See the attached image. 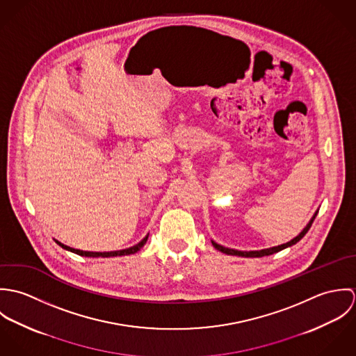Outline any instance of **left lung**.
Wrapping results in <instances>:
<instances>
[{
  "mask_svg": "<svg viewBox=\"0 0 356 356\" xmlns=\"http://www.w3.org/2000/svg\"><path fill=\"white\" fill-rule=\"evenodd\" d=\"M316 213H318V212L314 213V216L311 218V220L308 222V225L305 226V229H303V232H302L299 236H296V237H295L293 240H291L289 243L281 244V245H278V247H271V248H266V250H260V251H237V250H232V248H226V247H223V245H219V244H216L215 241H212V245H213L218 251H220V252H223V254L243 256V257H261V256H268V254H275V252H280V251H282V250H285V248H288V247H292V245H295L296 243H299V241L305 237V233L309 230V227H311V225H312V222H314Z\"/></svg>",
  "mask_w": 356,
  "mask_h": 356,
  "instance_id": "obj_1",
  "label": "left lung"
}]
</instances>
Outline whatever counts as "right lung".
I'll return each instance as SVG.
<instances>
[{"label":"right lung","mask_w":356,"mask_h":356,"mask_svg":"<svg viewBox=\"0 0 356 356\" xmlns=\"http://www.w3.org/2000/svg\"><path fill=\"white\" fill-rule=\"evenodd\" d=\"M149 236V234H148ZM148 236H145L138 244H136L134 247H130V248H126V250H120V251H111V252H89V251H81V250H75V248H71V247H68V245H64V244H61L60 241H57V240H54L61 248H64V250H67V251H70V252H74V254H81V256H88V257H112V256H124V254H136L137 251H140L144 245H145V243H147V240H148Z\"/></svg>","instance_id":"1"}]
</instances>
